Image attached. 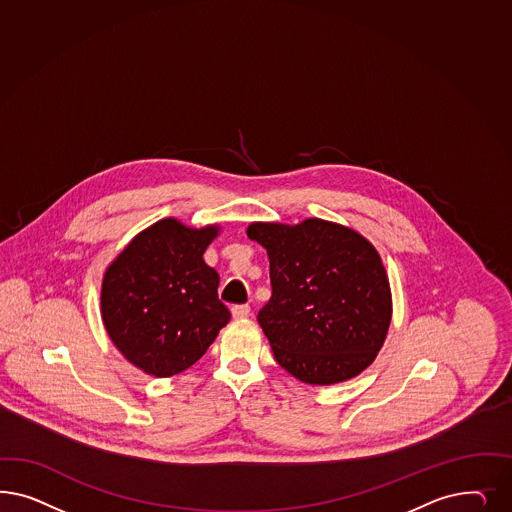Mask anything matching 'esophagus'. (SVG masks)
<instances>
[{"mask_svg": "<svg viewBox=\"0 0 512 512\" xmlns=\"http://www.w3.org/2000/svg\"><path fill=\"white\" fill-rule=\"evenodd\" d=\"M231 314H233V318H247L250 314V307L248 305H233Z\"/></svg>", "mask_w": 512, "mask_h": 512, "instance_id": "esophagus-1", "label": "esophagus"}]
</instances>
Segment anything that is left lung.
Wrapping results in <instances>:
<instances>
[{"label": "left lung", "instance_id": "obj_1", "mask_svg": "<svg viewBox=\"0 0 512 512\" xmlns=\"http://www.w3.org/2000/svg\"><path fill=\"white\" fill-rule=\"evenodd\" d=\"M247 235L269 256L271 297L258 322L279 365L318 386L360 375L392 318L390 284L375 247L320 218L297 226L254 222Z\"/></svg>", "mask_w": 512, "mask_h": 512}]
</instances>
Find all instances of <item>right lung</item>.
I'll list each match as a JSON object with an SVG mask.
<instances>
[{
  "mask_svg": "<svg viewBox=\"0 0 512 512\" xmlns=\"http://www.w3.org/2000/svg\"><path fill=\"white\" fill-rule=\"evenodd\" d=\"M218 228L194 230L164 218L141 231L107 267L101 316L116 348L154 377L198 362L231 313L203 252Z\"/></svg>",
  "mask_w": 512,
  "mask_h": 512,
  "instance_id": "right-lung-1",
  "label": "right lung"
}]
</instances>
